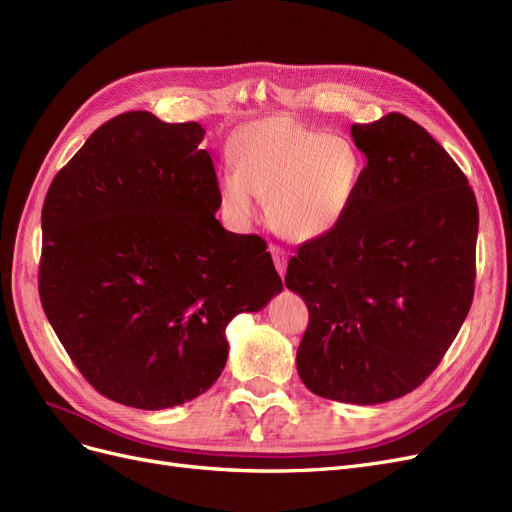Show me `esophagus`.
<instances>
[{
  "label": "esophagus",
  "instance_id": "1",
  "mask_svg": "<svg viewBox=\"0 0 512 512\" xmlns=\"http://www.w3.org/2000/svg\"><path fill=\"white\" fill-rule=\"evenodd\" d=\"M270 253H272V259H274V266H276V270H278V274L280 276H285V272H287V253L280 249V246H270Z\"/></svg>",
  "mask_w": 512,
  "mask_h": 512
}]
</instances>
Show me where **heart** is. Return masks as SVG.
Returning <instances> with one entry per match:
<instances>
[{"mask_svg":"<svg viewBox=\"0 0 512 512\" xmlns=\"http://www.w3.org/2000/svg\"><path fill=\"white\" fill-rule=\"evenodd\" d=\"M234 173L219 175L227 215L249 221L253 198L266 202L274 230L295 242L329 234L354 198L361 158L356 147L287 116L242 126L227 147Z\"/></svg>","mask_w":512,"mask_h":512,"instance_id":"b5f03b06","label":"heart"}]
</instances>
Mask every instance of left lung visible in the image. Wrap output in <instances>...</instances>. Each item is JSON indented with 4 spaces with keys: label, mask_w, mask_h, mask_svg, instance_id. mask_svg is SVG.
Here are the masks:
<instances>
[{
    "label": "left lung",
    "mask_w": 512,
    "mask_h": 512,
    "mask_svg": "<svg viewBox=\"0 0 512 512\" xmlns=\"http://www.w3.org/2000/svg\"><path fill=\"white\" fill-rule=\"evenodd\" d=\"M354 198L299 246L285 285L310 312L297 373L323 399H401L439 367L475 295L479 208L466 175L403 113L350 128Z\"/></svg>",
    "instance_id": "obj_1"
}]
</instances>
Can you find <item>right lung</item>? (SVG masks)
Wrapping results in <instances>:
<instances>
[{
    "mask_svg": "<svg viewBox=\"0 0 512 512\" xmlns=\"http://www.w3.org/2000/svg\"><path fill=\"white\" fill-rule=\"evenodd\" d=\"M198 122L128 111L92 132L42 208L40 297L73 365L107 399L166 409L211 388L225 327L282 280L255 234L227 232Z\"/></svg>",
    "mask_w": 512,
    "mask_h": 512,
    "instance_id": "right-lung-1",
    "label": "right lung"
}]
</instances>
